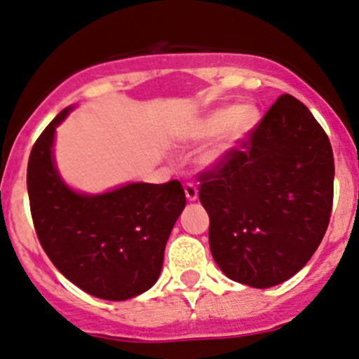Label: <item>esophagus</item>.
<instances>
[{"label":"esophagus","mask_w":359,"mask_h":359,"mask_svg":"<svg viewBox=\"0 0 359 359\" xmlns=\"http://www.w3.org/2000/svg\"><path fill=\"white\" fill-rule=\"evenodd\" d=\"M184 195H187V198L190 201L198 198V190H196L195 184L190 183V181H188V183H184Z\"/></svg>","instance_id":"obj_1"}]
</instances>
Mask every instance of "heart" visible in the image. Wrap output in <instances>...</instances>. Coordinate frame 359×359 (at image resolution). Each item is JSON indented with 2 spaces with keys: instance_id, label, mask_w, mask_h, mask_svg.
Returning <instances> with one entry per match:
<instances>
[{
  "instance_id": "b5f03b06",
  "label": "heart",
  "mask_w": 359,
  "mask_h": 359,
  "mask_svg": "<svg viewBox=\"0 0 359 359\" xmlns=\"http://www.w3.org/2000/svg\"><path fill=\"white\" fill-rule=\"evenodd\" d=\"M257 114L251 107H222L208 111L190 128L191 140H205L220 134L219 140L205 154V163H217L225 152L236 147L255 127Z\"/></svg>"
}]
</instances>
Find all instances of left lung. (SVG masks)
I'll return each instance as SVG.
<instances>
[{"instance_id": "1", "label": "left lung", "mask_w": 359, "mask_h": 359, "mask_svg": "<svg viewBox=\"0 0 359 359\" xmlns=\"http://www.w3.org/2000/svg\"><path fill=\"white\" fill-rule=\"evenodd\" d=\"M208 243L231 280L269 288L307 264L331 220L334 156L304 103L281 95L259 123L198 175Z\"/></svg>"}]
</instances>
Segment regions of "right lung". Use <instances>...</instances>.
<instances>
[{
  "label": "right lung",
  "instance_id": "1",
  "mask_svg": "<svg viewBox=\"0 0 359 359\" xmlns=\"http://www.w3.org/2000/svg\"><path fill=\"white\" fill-rule=\"evenodd\" d=\"M62 110L32 147L27 188L35 232L55 268L103 300H127L158 281L172 225L187 205L178 180L132 183L103 195H79L59 178L52 159Z\"/></svg>",
  "mask_w": 359,
  "mask_h": 359
}]
</instances>
